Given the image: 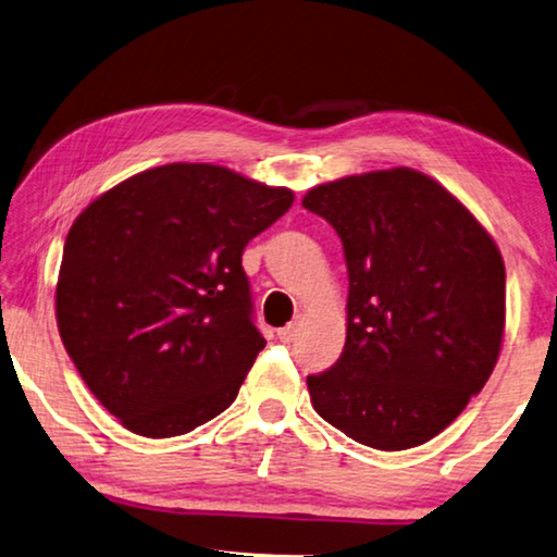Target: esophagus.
<instances>
[{"instance_id": "1", "label": "esophagus", "mask_w": 557, "mask_h": 557, "mask_svg": "<svg viewBox=\"0 0 557 557\" xmlns=\"http://www.w3.org/2000/svg\"><path fill=\"white\" fill-rule=\"evenodd\" d=\"M296 333H298V321H290L288 326L278 329V341L281 344H290V341L296 338Z\"/></svg>"}]
</instances>
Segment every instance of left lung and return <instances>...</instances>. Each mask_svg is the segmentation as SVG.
Instances as JSON below:
<instances>
[{"label":"left lung","instance_id":"1","mask_svg":"<svg viewBox=\"0 0 557 557\" xmlns=\"http://www.w3.org/2000/svg\"><path fill=\"white\" fill-rule=\"evenodd\" d=\"M301 203L336 228L348 269L344 354L306 379L315 413L375 450L428 443L498 363V246L446 186L408 166L319 184Z\"/></svg>","mask_w":557,"mask_h":557}]
</instances>
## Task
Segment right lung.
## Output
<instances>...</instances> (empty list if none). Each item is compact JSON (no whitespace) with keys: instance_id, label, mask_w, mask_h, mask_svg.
I'll return each mask as SVG.
<instances>
[{"instance_id":"obj_1","label":"right lung","mask_w":557,"mask_h":557,"mask_svg":"<svg viewBox=\"0 0 557 557\" xmlns=\"http://www.w3.org/2000/svg\"><path fill=\"white\" fill-rule=\"evenodd\" d=\"M290 203L286 186L178 161L129 176L74 219L59 336L126 431L184 435L234 404L267 346L242 253Z\"/></svg>"}]
</instances>
